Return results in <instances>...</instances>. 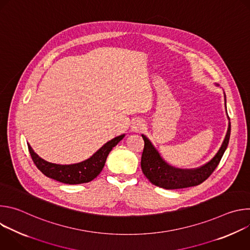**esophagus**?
<instances>
[{"label": "esophagus", "mask_w": 250, "mask_h": 250, "mask_svg": "<svg viewBox=\"0 0 250 250\" xmlns=\"http://www.w3.org/2000/svg\"><path fill=\"white\" fill-rule=\"evenodd\" d=\"M145 127H146V124L142 119H135L131 124V128L134 131H141Z\"/></svg>", "instance_id": "34e87169"}]
</instances>
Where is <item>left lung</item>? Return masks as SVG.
<instances>
[{
	"instance_id": "left-lung-1",
	"label": "left lung",
	"mask_w": 250,
	"mask_h": 250,
	"mask_svg": "<svg viewBox=\"0 0 250 250\" xmlns=\"http://www.w3.org/2000/svg\"><path fill=\"white\" fill-rule=\"evenodd\" d=\"M228 119L229 120V116ZM141 136L145 140V148L144 152H142L140 164L141 170L146 177L153 185L160 188L167 190L182 189L200 185L205 180H207L210 174L218 167L229 145L230 136V123H229L226 137L217 154L208 163L195 169H179L168 165L162 159L159 152L151 144V141L145 134H142Z\"/></svg>"
}]
</instances>
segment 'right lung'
<instances>
[{
    "mask_svg": "<svg viewBox=\"0 0 250 250\" xmlns=\"http://www.w3.org/2000/svg\"><path fill=\"white\" fill-rule=\"evenodd\" d=\"M124 137L125 134H122L113 138L104 144L90 158L86 159L85 161L70 165H61L45 161L32 150L28 144L27 146L35 166L46 177L52 178V179L64 184L74 185L88 183L95 179L103 170L106 157H108L113 147H115Z\"/></svg>",
    "mask_w": 250,
    "mask_h": 250,
    "instance_id": "1",
    "label": "right lung"
}]
</instances>
